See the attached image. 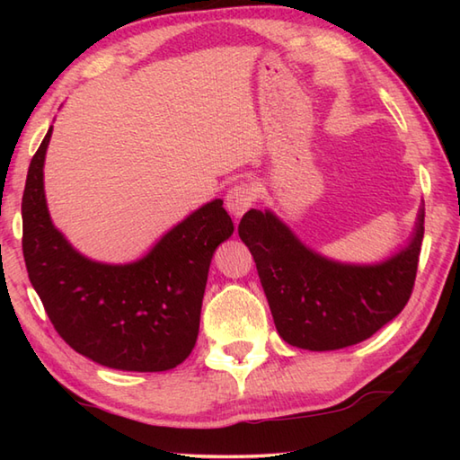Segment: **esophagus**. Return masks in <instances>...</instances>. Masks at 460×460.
<instances>
[{
	"label": "esophagus",
	"mask_w": 460,
	"mask_h": 460,
	"mask_svg": "<svg viewBox=\"0 0 460 460\" xmlns=\"http://www.w3.org/2000/svg\"><path fill=\"white\" fill-rule=\"evenodd\" d=\"M257 201V190L255 185L251 183H237L225 195V205H227V211L235 217H241L243 213L251 209Z\"/></svg>",
	"instance_id": "1"
}]
</instances>
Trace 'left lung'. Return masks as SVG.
Here are the masks:
<instances>
[{
  "mask_svg": "<svg viewBox=\"0 0 460 460\" xmlns=\"http://www.w3.org/2000/svg\"><path fill=\"white\" fill-rule=\"evenodd\" d=\"M419 209L411 243L379 265H341L295 237L270 211L251 209L239 237L257 262L280 338L312 351L364 341L394 320L413 292L425 233Z\"/></svg>",
  "mask_w": 460,
  "mask_h": 460,
  "instance_id": "1",
  "label": "left lung"
}]
</instances>
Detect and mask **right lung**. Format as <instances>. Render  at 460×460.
Instances as JSON below:
<instances>
[{
	"label": "right lung",
	"instance_id": "right-lung-1",
	"mask_svg": "<svg viewBox=\"0 0 460 460\" xmlns=\"http://www.w3.org/2000/svg\"><path fill=\"white\" fill-rule=\"evenodd\" d=\"M53 126L29 164L23 257L55 330L75 351L124 371H165L191 354L211 257L233 235L221 199L193 211L130 265L83 257L47 211L43 164Z\"/></svg>",
	"mask_w": 460,
	"mask_h": 460
}]
</instances>
